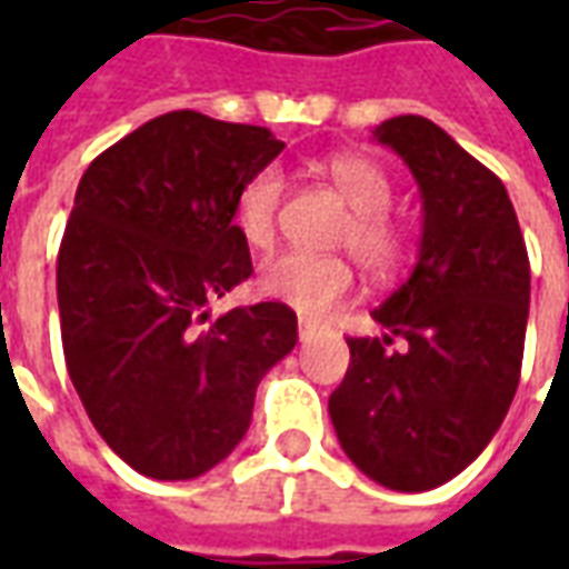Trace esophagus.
<instances>
[{"label":"esophagus","instance_id":"34e87169","mask_svg":"<svg viewBox=\"0 0 569 569\" xmlns=\"http://www.w3.org/2000/svg\"><path fill=\"white\" fill-rule=\"evenodd\" d=\"M313 332H317V329H313V326H310V322H298V338H301V345H308L310 338H313Z\"/></svg>","mask_w":569,"mask_h":569}]
</instances>
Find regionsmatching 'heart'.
Wrapping results in <instances>:
<instances>
[{
	"mask_svg": "<svg viewBox=\"0 0 569 569\" xmlns=\"http://www.w3.org/2000/svg\"><path fill=\"white\" fill-rule=\"evenodd\" d=\"M322 176L350 207V219L338 234L357 261L375 277L393 273L408 256V228L390 207L393 186L366 154H335L322 161ZM283 207V173L277 167H261L240 186L234 198V228L252 249H271ZM261 296L298 310L301 317L320 320L329 310L345 305L357 289V273L341 256H310L283 252L268 259L259 273Z\"/></svg>",
	"mask_w": 569,
	"mask_h": 569,
	"instance_id": "heart-1",
	"label": "heart"
}]
</instances>
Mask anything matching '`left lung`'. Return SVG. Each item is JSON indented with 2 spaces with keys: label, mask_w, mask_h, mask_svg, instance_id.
<instances>
[{
  "label": "left lung",
  "mask_w": 569,
  "mask_h": 569,
  "mask_svg": "<svg viewBox=\"0 0 569 569\" xmlns=\"http://www.w3.org/2000/svg\"><path fill=\"white\" fill-rule=\"evenodd\" d=\"M375 137L418 179L423 234L411 277L371 310L387 335L347 338L350 366L329 415L371 481L418 493L463 472L512 406L530 261L506 186L439 124L399 116Z\"/></svg>",
  "instance_id": "8db88e82"
}]
</instances>
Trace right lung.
Listing matches in <instances>:
<instances>
[{
  "label": "right lung",
  "instance_id": "1",
  "mask_svg": "<svg viewBox=\"0 0 569 569\" xmlns=\"http://www.w3.org/2000/svg\"><path fill=\"white\" fill-rule=\"evenodd\" d=\"M283 146L179 109L81 176L57 256L63 357L97 432L142 476L186 481L222 463L259 381L296 347V310L280 301L207 313L252 273L234 198Z\"/></svg>",
  "mask_w": 569,
  "mask_h": 569
}]
</instances>
